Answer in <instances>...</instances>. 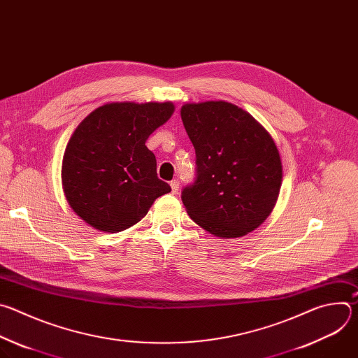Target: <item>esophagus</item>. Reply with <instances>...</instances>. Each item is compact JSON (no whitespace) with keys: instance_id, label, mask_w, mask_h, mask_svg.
Listing matches in <instances>:
<instances>
[{"instance_id":"1","label":"esophagus","mask_w":358,"mask_h":358,"mask_svg":"<svg viewBox=\"0 0 358 358\" xmlns=\"http://www.w3.org/2000/svg\"><path fill=\"white\" fill-rule=\"evenodd\" d=\"M170 185H171V192H173V194H177L178 189H180V181H178V180H173V181L170 182Z\"/></svg>"}]
</instances>
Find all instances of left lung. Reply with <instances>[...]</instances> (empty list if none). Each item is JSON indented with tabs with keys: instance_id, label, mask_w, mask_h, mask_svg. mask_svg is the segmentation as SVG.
I'll return each mask as SVG.
<instances>
[{
	"instance_id": "left-lung-1",
	"label": "left lung",
	"mask_w": 358,
	"mask_h": 358,
	"mask_svg": "<svg viewBox=\"0 0 358 358\" xmlns=\"http://www.w3.org/2000/svg\"><path fill=\"white\" fill-rule=\"evenodd\" d=\"M181 119L195 148V178L181 191L191 220L221 238L258 228L282 184L273 138L249 113L222 100L184 105Z\"/></svg>"
}]
</instances>
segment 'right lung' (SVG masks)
<instances>
[{
  "label": "right lung",
  "instance_id": "1",
  "mask_svg": "<svg viewBox=\"0 0 358 358\" xmlns=\"http://www.w3.org/2000/svg\"><path fill=\"white\" fill-rule=\"evenodd\" d=\"M173 112L171 101L109 103L78 126L65 150L62 184L85 222L105 232L123 231L171 191L157 177L156 156L145 140Z\"/></svg>",
  "mask_w": 358,
  "mask_h": 358
}]
</instances>
